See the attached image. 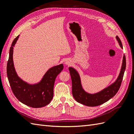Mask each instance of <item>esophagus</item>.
Masks as SVG:
<instances>
[{"mask_svg": "<svg viewBox=\"0 0 134 134\" xmlns=\"http://www.w3.org/2000/svg\"><path fill=\"white\" fill-rule=\"evenodd\" d=\"M70 63H71V62L69 60H68L65 61V64L66 65H69Z\"/></svg>", "mask_w": 134, "mask_h": 134, "instance_id": "obj_1", "label": "esophagus"}]
</instances>
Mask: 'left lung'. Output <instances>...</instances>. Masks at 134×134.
I'll use <instances>...</instances> for the list:
<instances>
[{"label":"left lung","instance_id":"left-lung-1","mask_svg":"<svg viewBox=\"0 0 134 134\" xmlns=\"http://www.w3.org/2000/svg\"><path fill=\"white\" fill-rule=\"evenodd\" d=\"M116 39L119 43L120 47L123 48L122 42L118 36H116ZM125 69L126 57L124 55L120 73L115 82L98 93L90 94L85 92L83 89L78 72L74 68L70 67L69 70L72 81V94L74 99L78 102L90 107L98 106L107 102L115 96L119 91L122 83Z\"/></svg>","mask_w":134,"mask_h":134}]
</instances>
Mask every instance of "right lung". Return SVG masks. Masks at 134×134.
Here are the masks:
<instances>
[{"instance_id": "right-lung-1", "label": "right lung", "mask_w": 134, "mask_h": 134, "mask_svg": "<svg viewBox=\"0 0 134 134\" xmlns=\"http://www.w3.org/2000/svg\"><path fill=\"white\" fill-rule=\"evenodd\" d=\"M19 37L12 43L7 63V73L13 94L20 102L33 108H40L48 104L53 98L54 86L56 76L63 69V65L55 66L48 69L41 82L29 84L19 78L16 73L13 61V47Z\"/></svg>"}]
</instances>
